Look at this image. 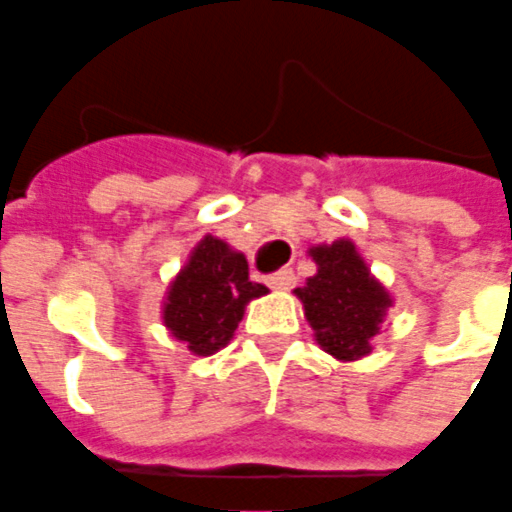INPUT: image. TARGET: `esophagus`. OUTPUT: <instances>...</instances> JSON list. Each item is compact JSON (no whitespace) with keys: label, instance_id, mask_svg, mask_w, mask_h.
<instances>
[{"label":"esophagus","instance_id":"esophagus-1","mask_svg":"<svg viewBox=\"0 0 512 512\" xmlns=\"http://www.w3.org/2000/svg\"><path fill=\"white\" fill-rule=\"evenodd\" d=\"M267 282H269V288L288 290L296 285V275H293V269H280V272H275V275H269Z\"/></svg>","mask_w":512,"mask_h":512}]
</instances>
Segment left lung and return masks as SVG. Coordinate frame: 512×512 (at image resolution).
Masks as SVG:
<instances>
[{
  "mask_svg": "<svg viewBox=\"0 0 512 512\" xmlns=\"http://www.w3.org/2000/svg\"><path fill=\"white\" fill-rule=\"evenodd\" d=\"M309 256L317 264V275L293 293L304 304L314 341L341 362L365 357L388 306L394 304L388 290L370 275L357 245L346 237L330 245H314Z\"/></svg>",
  "mask_w": 512,
  "mask_h": 512,
  "instance_id": "1",
  "label": "left lung"
}]
</instances>
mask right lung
Listing matches in <instances>:
<instances>
[{
    "instance_id": "1",
    "label": "right lung",
    "mask_w": 512,
    "mask_h": 512,
    "mask_svg": "<svg viewBox=\"0 0 512 512\" xmlns=\"http://www.w3.org/2000/svg\"><path fill=\"white\" fill-rule=\"evenodd\" d=\"M267 285L248 280V261L240 251L206 235L169 285L163 325L192 354L208 357L224 349L243 320L245 304L267 296Z\"/></svg>"
}]
</instances>
